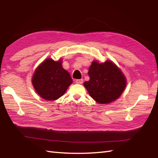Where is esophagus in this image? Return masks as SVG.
Wrapping results in <instances>:
<instances>
[{"mask_svg":"<svg viewBox=\"0 0 158 158\" xmlns=\"http://www.w3.org/2000/svg\"><path fill=\"white\" fill-rule=\"evenodd\" d=\"M83 81H84V79H76V80H75V82L77 83V84H83Z\"/></svg>","mask_w":158,"mask_h":158,"instance_id":"obj_1","label":"esophagus"}]
</instances>
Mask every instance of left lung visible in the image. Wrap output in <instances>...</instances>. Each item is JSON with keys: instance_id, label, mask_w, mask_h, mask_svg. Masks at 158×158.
Wrapping results in <instances>:
<instances>
[{"instance_id": "8db88e82", "label": "left lung", "mask_w": 158, "mask_h": 158, "mask_svg": "<svg viewBox=\"0 0 158 158\" xmlns=\"http://www.w3.org/2000/svg\"><path fill=\"white\" fill-rule=\"evenodd\" d=\"M90 80L84 85L89 94L99 104L113 102L121 95L127 85L124 74L110 61L103 64L93 61L89 68Z\"/></svg>"}]
</instances>
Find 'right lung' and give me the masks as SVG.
Listing matches in <instances>:
<instances>
[{
    "mask_svg": "<svg viewBox=\"0 0 158 158\" xmlns=\"http://www.w3.org/2000/svg\"><path fill=\"white\" fill-rule=\"evenodd\" d=\"M73 83L70 74L62 67L61 61L47 59L37 68L32 84L40 96L45 100H56L64 94Z\"/></svg>",
    "mask_w": 158,
    "mask_h": 158,
    "instance_id": "add662e5",
    "label": "right lung"
}]
</instances>
